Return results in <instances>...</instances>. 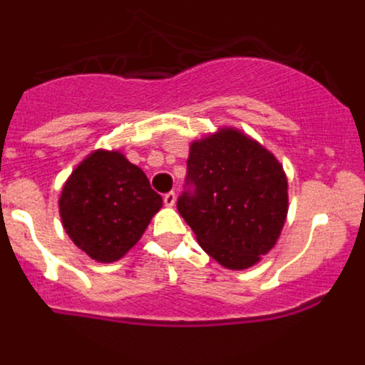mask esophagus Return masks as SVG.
<instances>
[{"mask_svg":"<svg viewBox=\"0 0 365 365\" xmlns=\"http://www.w3.org/2000/svg\"><path fill=\"white\" fill-rule=\"evenodd\" d=\"M164 205L166 206H173L175 205V201H177V195H175V192H168V193H164Z\"/></svg>","mask_w":365,"mask_h":365,"instance_id":"1","label":"esophagus"}]
</instances>
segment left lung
Returning a JSON list of instances; mask_svg holds the SVG:
<instances>
[{
  "label": "left lung",
  "instance_id": "left-lung-1",
  "mask_svg": "<svg viewBox=\"0 0 365 365\" xmlns=\"http://www.w3.org/2000/svg\"><path fill=\"white\" fill-rule=\"evenodd\" d=\"M177 210L208 256L232 270L256 265L285 225L283 166L241 131L225 128L195 140Z\"/></svg>",
  "mask_w": 365,
  "mask_h": 365
}]
</instances>
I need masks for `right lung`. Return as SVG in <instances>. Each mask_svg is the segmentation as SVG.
<instances>
[{
    "label": "right lung",
    "mask_w": 365,
    "mask_h": 365,
    "mask_svg": "<svg viewBox=\"0 0 365 365\" xmlns=\"http://www.w3.org/2000/svg\"><path fill=\"white\" fill-rule=\"evenodd\" d=\"M146 173L120 151L98 150L76 166L60 195V215L73 243L100 263L120 259L160 210Z\"/></svg>",
    "instance_id": "1"
}]
</instances>
